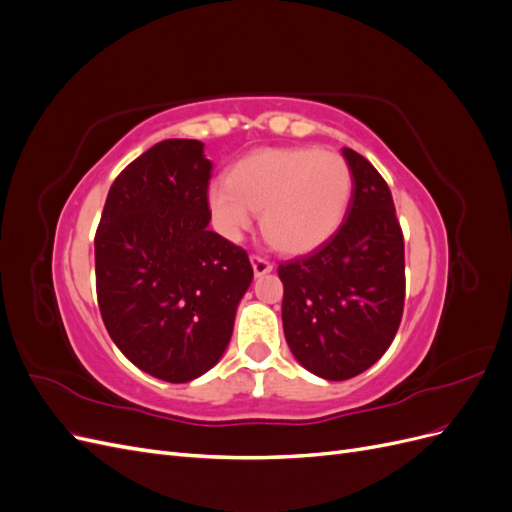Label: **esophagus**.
I'll list each match as a JSON object with an SVG mask.
<instances>
[{"label":"esophagus","instance_id":"34e87169","mask_svg":"<svg viewBox=\"0 0 512 512\" xmlns=\"http://www.w3.org/2000/svg\"><path fill=\"white\" fill-rule=\"evenodd\" d=\"M252 267H254V273L260 277V275H267V273L273 271V262L269 258H265V256L254 254L252 256Z\"/></svg>","mask_w":512,"mask_h":512}]
</instances>
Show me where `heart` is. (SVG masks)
Returning <instances> with one entry per match:
<instances>
[{"label": "heart", "instance_id": "1", "mask_svg": "<svg viewBox=\"0 0 512 512\" xmlns=\"http://www.w3.org/2000/svg\"><path fill=\"white\" fill-rule=\"evenodd\" d=\"M352 185L350 164L339 153L267 147L232 166L228 181L211 188L209 203L230 237L252 226V211H262V230L275 250L305 254L342 226Z\"/></svg>", "mask_w": 512, "mask_h": 512}]
</instances>
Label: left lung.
Wrapping results in <instances>:
<instances>
[{"label":"left lung","mask_w":512,"mask_h":512,"mask_svg":"<svg viewBox=\"0 0 512 512\" xmlns=\"http://www.w3.org/2000/svg\"><path fill=\"white\" fill-rule=\"evenodd\" d=\"M348 218L314 252L280 262L282 320L297 361L324 380H348L391 346L406 301L404 232L389 185L361 153Z\"/></svg>","instance_id":"left-lung-1"}]
</instances>
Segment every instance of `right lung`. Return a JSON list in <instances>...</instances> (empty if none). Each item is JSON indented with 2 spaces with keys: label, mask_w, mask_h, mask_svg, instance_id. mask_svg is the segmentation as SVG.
Segmentation results:
<instances>
[{
  "label": "right lung",
  "mask_w": 512,
  "mask_h": 512,
  "mask_svg": "<svg viewBox=\"0 0 512 512\" xmlns=\"http://www.w3.org/2000/svg\"><path fill=\"white\" fill-rule=\"evenodd\" d=\"M213 164L170 138L117 175L96 230V294L117 348L153 378L190 382L220 361L254 269L209 230Z\"/></svg>",
  "instance_id": "1"
}]
</instances>
